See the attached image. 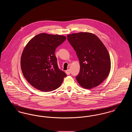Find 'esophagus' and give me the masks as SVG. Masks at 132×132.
Returning <instances> with one entry per match:
<instances>
[{"instance_id":"34e87169","label":"esophagus","mask_w":132,"mask_h":132,"mask_svg":"<svg viewBox=\"0 0 132 132\" xmlns=\"http://www.w3.org/2000/svg\"><path fill=\"white\" fill-rule=\"evenodd\" d=\"M65 73H66V74H67V75H70V70L69 69H68L67 70H66V71H65Z\"/></svg>"}]
</instances>
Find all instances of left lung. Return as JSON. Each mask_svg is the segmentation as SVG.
I'll list each match as a JSON object with an SVG mask.
<instances>
[{"mask_svg":"<svg viewBox=\"0 0 132 132\" xmlns=\"http://www.w3.org/2000/svg\"><path fill=\"white\" fill-rule=\"evenodd\" d=\"M67 37L80 61V72L76 77L77 82L87 89L98 86L109 75L111 69L110 58L106 47L93 33L80 32Z\"/></svg>","mask_w":132,"mask_h":132,"instance_id":"left-lung-1","label":"left lung"}]
</instances>
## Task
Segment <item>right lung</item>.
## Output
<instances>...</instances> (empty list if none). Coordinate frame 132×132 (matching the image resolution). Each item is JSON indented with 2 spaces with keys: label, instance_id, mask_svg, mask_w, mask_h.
Returning <instances> with one entry per match:
<instances>
[{
  "label": "right lung",
  "instance_id": "1",
  "mask_svg": "<svg viewBox=\"0 0 132 132\" xmlns=\"http://www.w3.org/2000/svg\"><path fill=\"white\" fill-rule=\"evenodd\" d=\"M66 37L41 33L28 43L21 58V68L26 80L42 92L59 88L66 74L58 68L55 49Z\"/></svg>",
  "mask_w": 132,
  "mask_h": 132
}]
</instances>
